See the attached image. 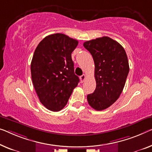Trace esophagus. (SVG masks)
Wrapping results in <instances>:
<instances>
[{"label":"esophagus","instance_id":"1","mask_svg":"<svg viewBox=\"0 0 152 152\" xmlns=\"http://www.w3.org/2000/svg\"><path fill=\"white\" fill-rule=\"evenodd\" d=\"M85 78H86V75H85V74H83V75L80 77V79L81 83H83L84 81H85Z\"/></svg>","mask_w":152,"mask_h":152}]
</instances>
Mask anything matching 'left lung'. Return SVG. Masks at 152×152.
Masks as SVG:
<instances>
[{
	"mask_svg": "<svg viewBox=\"0 0 152 152\" xmlns=\"http://www.w3.org/2000/svg\"><path fill=\"white\" fill-rule=\"evenodd\" d=\"M95 63L96 88L87 96L89 104L96 110H102L115 103L125 86L129 63L125 50L108 37L85 42Z\"/></svg>",
	"mask_w": 152,
	"mask_h": 152,
	"instance_id": "1",
	"label": "left lung"
}]
</instances>
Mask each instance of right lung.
<instances>
[{
  "label": "right lung",
  "instance_id": "right-lung-1",
  "mask_svg": "<svg viewBox=\"0 0 152 152\" xmlns=\"http://www.w3.org/2000/svg\"><path fill=\"white\" fill-rule=\"evenodd\" d=\"M78 42L62 33L46 36L36 48L31 64V78L40 102L52 111L67 104L79 83L72 53Z\"/></svg>",
  "mask_w": 152,
  "mask_h": 152
}]
</instances>
